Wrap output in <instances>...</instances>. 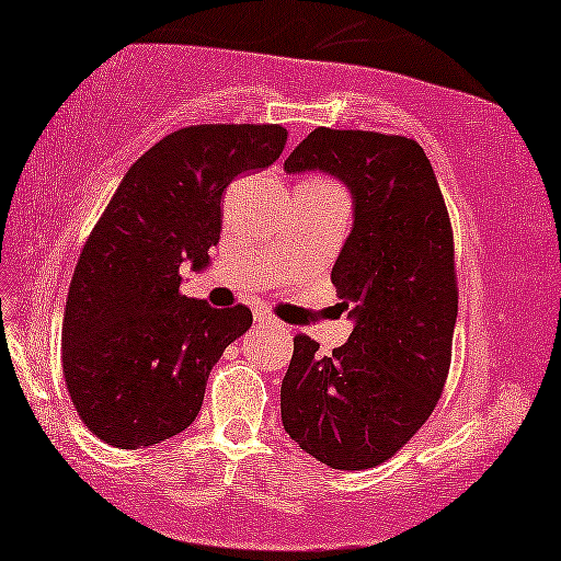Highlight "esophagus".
Wrapping results in <instances>:
<instances>
[{
    "label": "esophagus",
    "mask_w": 561,
    "mask_h": 561,
    "mask_svg": "<svg viewBox=\"0 0 561 561\" xmlns=\"http://www.w3.org/2000/svg\"><path fill=\"white\" fill-rule=\"evenodd\" d=\"M253 318H255L257 325H275V323H278V321H275V316H271L268 310H263V308L255 310Z\"/></svg>",
    "instance_id": "obj_1"
}]
</instances>
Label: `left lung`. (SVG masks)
<instances>
[{
    "instance_id": "8db88e82",
    "label": "left lung",
    "mask_w": 561,
    "mask_h": 561,
    "mask_svg": "<svg viewBox=\"0 0 561 561\" xmlns=\"http://www.w3.org/2000/svg\"><path fill=\"white\" fill-rule=\"evenodd\" d=\"M283 168L339 178L353 197L331 271L353 331L331 356L293 339L283 428L325 467H378L426 424L449 376L459 290L442 187L419 142L366 130L318 127Z\"/></svg>"
}]
</instances>
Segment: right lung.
I'll use <instances>...</instances> for the list:
<instances>
[{"label": "right lung", "mask_w": 561, "mask_h": 561, "mask_svg": "<svg viewBox=\"0 0 561 561\" xmlns=\"http://www.w3.org/2000/svg\"><path fill=\"white\" fill-rule=\"evenodd\" d=\"M286 140L280 125H193L125 172L82 248L62 321L67 391L105 444L145 449L185 431L210 368L251 329V308L180 296V268H208L222 191L273 165Z\"/></svg>", "instance_id": "right-lung-1"}]
</instances>
